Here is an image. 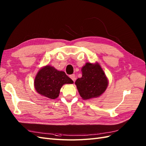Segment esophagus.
Instances as JSON below:
<instances>
[{
    "label": "esophagus",
    "instance_id": "34e87169",
    "mask_svg": "<svg viewBox=\"0 0 146 146\" xmlns=\"http://www.w3.org/2000/svg\"><path fill=\"white\" fill-rule=\"evenodd\" d=\"M70 78H71L74 82H75V80H76V76H75V74L70 75Z\"/></svg>",
    "mask_w": 146,
    "mask_h": 146
}]
</instances>
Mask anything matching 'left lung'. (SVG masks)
Returning a JSON list of instances; mask_svg holds the SVG:
<instances>
[{"label":"left lung","instance_id":"1","mask_svg":"<svg viewBox=\"0 0 146 146\" xmlns=\"http://www.w3.org/2000/svg\"><path fill=\"white\" fill-rule=\"evenodd\" d=\"M82 77L75 82L84 100L96 98L102 94L108 85V79L99 63H86L82 68Z\"/></svg>","mask_w":146,"mask_h":146}]
</instances>
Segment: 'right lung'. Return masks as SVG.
<instances>
[{
  "instance_id": "obj_1",
  "label": "right lung",
  "mask_w": 146,
  "mask_h": 146,
  "mask_svg": "<svg viewBox=\"0 0 146 146\" xmlns=\"http://www.w3.org/2000/svg\"><path fill=\"white\" fill-rule=\"evenodd\" d=\"M73 83L64 72L59 71L52 66L47 65L38 71L35 78L34 86L39 94L55 99L58 97L63 85Z\"/></svg>"
}]
</instances>
